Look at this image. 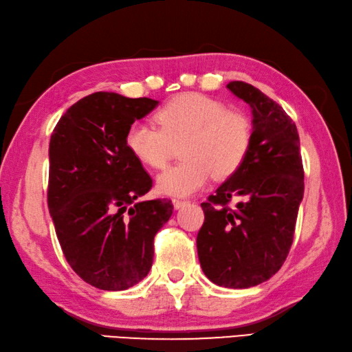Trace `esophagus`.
I'll use <instances>...</instances> for the list:
<instances>
[{"mask_svg":"<svg viewBox=\"0 0 352 352\" xmlns=\"http://www.w3.org/2000/svg\"><path fill=\"white\" fill-rule=\"evenodd\" d=\"M172 204H174V208H175V209H180V208H183V206H186L188 201H184V200H178V198H174V200H172Z\"/></svg>","mask_w":352,"mask_h":352,"instance_id":"34e87169","label":"esophagus"}]
</instances>
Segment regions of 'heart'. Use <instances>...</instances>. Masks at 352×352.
Returning <instances> with one entry per match:
<instances>
[{"label": "heart", "mask_w": 352, "mask_h": 352, "mask_svg": "<svg viewBox=\"0 0 352 352\" xmlns=\"http://www.w3.org/2000/svg\"><path fill=\"white\" fill-rule=\"evenodd\" d=\"M160 129L135 121L126 132V148L140 163L162 169L182 146V163L170 166L157 178L164 195L186 197L200 190L212 175L228 178L245 162L252 143V126L239 112L228 111L221 101L189 92L166 103L155 115Z\"/></svg>", "instance_id": "1"}]
</instances>
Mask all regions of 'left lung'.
I'll return each mask as SVG.
<instances>
[{
    "label": "left lung",
    "instance_id": "8db88e82",
    "mask_svg": "<svg viewBox=\"0 0 352 352\" xmlns=\"http://www.w3.org/2000/svg\"><path fill=\"white\" fill-rule=\"evenodd\" d=\"M226 87L251 106L252 143L240 169L201 203L197 252L210 282L243 289L270 280L285 263L305 175L297 127L283 107L245 81ZM232 196L241 201L229 208Z\"/></svg>",
    "mask_w": 352,
    "mask_h": 352
}]
</instances>
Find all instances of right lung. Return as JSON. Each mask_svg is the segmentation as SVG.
Returning <instances> with one entry per match:
<instances>
[{"mask_svg": "<svg viewBox=\"0 0 352 352\" xmlns=\"http://www.w3.org/2000/svg\"><path fill=\"white\" fill-rule=\"evenodd\" d=\"M158 106L152 98L95 92L56 123L49 144L47 204L70 267L103 291H124L148 276L154 237L170 200H138L152 178L126 148L127 127Z\"/></svg>", "mask_w": 352, "mask_h": 352, "instance_id": "1", "label": "right lung"}]
</instances>
